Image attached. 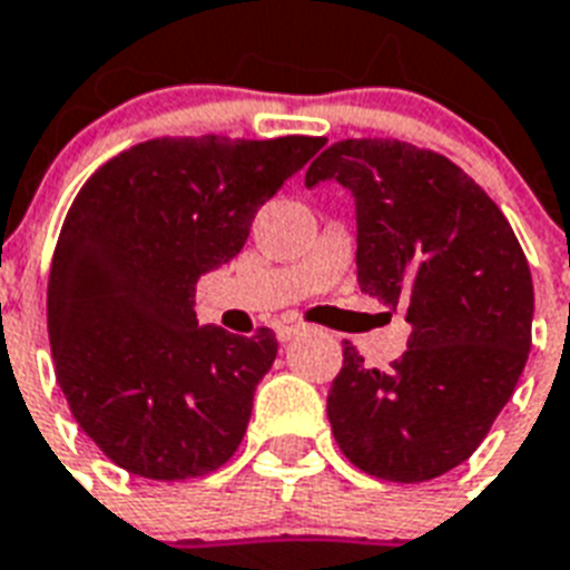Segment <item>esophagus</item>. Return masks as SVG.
I'll use <instances>...</instances> for the list:
<instances>
[{"instance_id": "esophagus-1", "label": "esophagus", "mask_w": 570, "mask_h": 570, "mask_svg": "<svg viewBox=\"0 0 570 570\" xmlns=\"http://www.w3.org/2000/svg\"><path fill=\"white\" fill-rule=\"evenodd\" d=\"M303 330H306V326H299V323H279V326H276V338H279L282 344H285V341L297 338V335Z\"/></svg>"}]
</instances>
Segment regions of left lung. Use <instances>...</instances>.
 <instances>
[{
	"label": "left lung",
	"mask_w": 570,
	"mask_h": 570,
	"mask_svg": "<svg viewBox=\"0 0 570 570\" xmlns=\"http://www.w3.org/2000/svg\"><path fill=\"white\" fill-rule=\"evenodd\" d=\"M356 197L358 288L412 326L391 367L344 341L326 414L371 476L426 482L462 465L518 385L532 344L530 264L494 199L450 158L406 140L350 138L306 170Z\"/></svg>",
	"instance_id": "obj_1"
}]
</instances>
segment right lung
<instances>
[{
  "instance_id": "1",
  "label": "right lung",
  "mask_w": 570,
  "mask_h": 570,
  "mask_svg": "<svg viewBox=\"0 0 570 570\" xmlns=\"http://www.w3.org/2000/svg\"><path fill=\"white\" fill-rule=\"evenodd\" d=\"M323 138H156L105 161L55 244L47 326L72 417L122 471L190 480L238 450L276 335L199 326L203 273Z\"/></svg>"
}]
</instances>
